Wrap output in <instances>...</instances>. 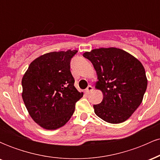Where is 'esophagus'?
<instances>
[{
    "instance_id": "obj_1",
    "label": "esophagus",
    "mask_w": 160,
    "mask_h": 160,
    "mask_svg": "<svg viewBox=\"0 0 160 160\" xmlns=\"http://www.w3.org/2000/svg\"><path fill=\"white\" fill-rule=\"evenodd\" d=\"M93 90V87L91 85H89L87 86V88H86V90H85V92L86 93H89V92H91Z\"/></svg>"
}]
</instances>
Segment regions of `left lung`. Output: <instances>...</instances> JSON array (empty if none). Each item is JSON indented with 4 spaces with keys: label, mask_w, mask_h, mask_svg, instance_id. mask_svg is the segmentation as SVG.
Wrapping results in <instances>:
<instances>
[{
    "label": "left lung",
    "mask_w": 160,
    "mask_h": 160,
    "mask_svg": "<svg viewBox=\"0 0 160 160\" xmlns=\"http://www.w3.org/2000/svg\"><path fill=\"white\" fill-rule=\"evenodd\" d=\"M82 56L94 66L98 80L95 88L103 93L102 102L93 105L95 114L113 124L128 120L142 102L148 86L144 66L115 47L95 49Z\"/></svg>",
    "instance_id": "left-lung-1"
}]
</instances>
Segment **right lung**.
I'll return each mask as SVG.
<instances>
[{"label":"right lung","instance_id":"right-lung-1","mask_svg":"<svg viewBox=\"0 0 160 160\" xmlns=\"http://www.w3.org/2000/svg\"><path fill=\"white\" fill-rule=\"evenodd\" d=\"M77 52L69 49L42 55L30 64L22 80L25 107L33 120L45 129L63 126L83 95L74 87L70 70Z\"/></svg>","mask_w":160,"mask_h":160}]
</instances>
